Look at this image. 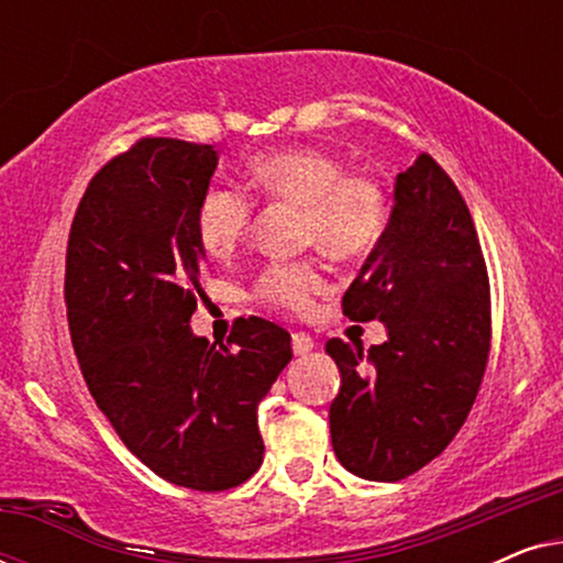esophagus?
Wrapping results in <instances>:
<instances>
[{
	"label": "esophagus",
	"mask_w": 563,
	"mask_h": 563,
	"mask_svg": "<svg viewBox=\"0 0 563 563\" xmlns=\"http://www.w3.org/2000/svg\"><path fill=\"white\" fill-rule=\"evenodd\" d=\"M312 349H314V341L307 333L291 335V351H295L297 356H305V353H310Z\"/></svg>",
	"instance_id": "1"
}]
</instances>
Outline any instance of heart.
Returning <instances> with one entry per match:
<instances>
[{"label": "heart", "instance_id": "b5f03b06", "mask_svg": "<svg viewBox=\"0 0 563 563\" xmlns=\"http://www.w3.org/2000/svg\"><path fill=\"white\" fill-rule=\"evenodd\" d=\"M261 197L302 207L299 238L328 256L364 258L382 243L389 225L387 191L364 172H345L333 153L295 145L272 151L251 164ZM256 220V199L238 187H214L197 207V238L214 258L233 256ZM325 289V272L314 258L272 261L253 282V299L274 310L305 314Z\"/></svg>", "mask_w": 563, "mask_h": 563}]
</instances>
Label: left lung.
<instances>
[{
	"mask_svg": "<svg viewBox=\"0 0 563 563\" xmlns=\"http://www.w3.org/2000/svg\"><path fill=\"white\" fill-rule=\"evenodd\" d=\"M349 320H382L387 343L330 338L341 368L330 405L333 451L351 474L399 482L441 456L464 426L492 343L489 276L461 191L420 153L397 174L382 243L343 295Z\"/></svg>",
	"mask_w": 563,
	"mask_h": 563,
	"instance_id": "left-lung-1",
	"label": "left lung"
}]
</instances>
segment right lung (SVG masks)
Here are the masks:
<instances>
[{
    "mask_svg": "<svg viewBox=\"0 0 563 563\" xmlns=\"http://www.w3.org/2000/svg\"><path fill=\"white\" fill-rule=\"evenodd\" d=\"M214 168L212 145L156 135L107 161L76 207L64 284L97 407L153 474L197 492L256 474L258 405L291 361V335L256 314L228 343L191 333L207 299L195 220Z\"/></svg>",
    "mask_w": 563,
    "mask_h": 563,
    "instance_id": "obj_1",
    "label": "right lung"
}]
</instances>
